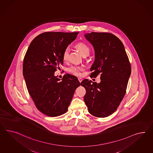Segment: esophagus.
I'll list each match as a JSON object with an SVG mask.
<instances>
[{"label":"esophagus","instance_id":"34e87169","mask_svg":"<svg viewBox=\"0 0 153 153\" xmlns=\"http://www.w3.org/2000/svg\"><path fill=\"white\" fill-rule=\"evenodd\" d=\"M78 80L79 82H82V79L81 78H78Z\"/></svg>","mask_w":153,"mask_h":153}]
</instances>
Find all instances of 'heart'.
Masks as SVG:
<instances>
[{
	"label": "heart",
	"mask_w": 153,
	"mask_h": 153,
	"mask_svg": "<svg viewBox=\"0 0 153 153\" xmlns=\"http://www.w3.org/2000/svg\"><path fill=\"white\" fill-rule=\"evenodd\" d=\"M76 48H78L80 53L82 55L84 54L89 55L90 53V48L85 44L82 43L78 44L76 45ZM68 55H69V49L66 48L64 50V51H63V55H62V58L64 61H67L68 58ZM82 71V68L76 67V66H71L68 69V71L70 73L76 76H79L81 75Z\"/></svg>",
	"instance_id": "b5f03b06"
}]
</instances>
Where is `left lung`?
<instances>
[{
    "label": "left lung",
    "mask_w": 153,
    "mask_h": 153,
    "mask_svg": "<svg viewBox=\"0 0 153 153\" xmlns=\"http://www.w3.org/2000/svg\"><path fill=\"white\" fill-rule=\"evenodd\" d=\"M85 36L95 50L90 77L100 74L101 82L82 80L81 85L86 90L84 99L90 114L105 118L117 109L126 94L131 65L123 44L115 35L91 32Z\"/></svg>",
    "instance_id": "obj_1"
}]
</instances>
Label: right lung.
<instances>
[{
    "label": "right lung",
    "mask_w": 153,
    "mask_h": 153,
    "mask_svg": "<svg viewBox=\"0 0 153 153\" xmlns=\"http://www.w3.org/2000/svg\"><path fill=\"white\" fill-rule=\"evenodd\" d=\"M79 32H45L31 42L24 56L23 73L36 108L51 117L66 113L75 89L81 85L72 75L62 80L54 73L63 65V51Z\"/></svg>",
    "instance_id": "1"
}]
</instances>
